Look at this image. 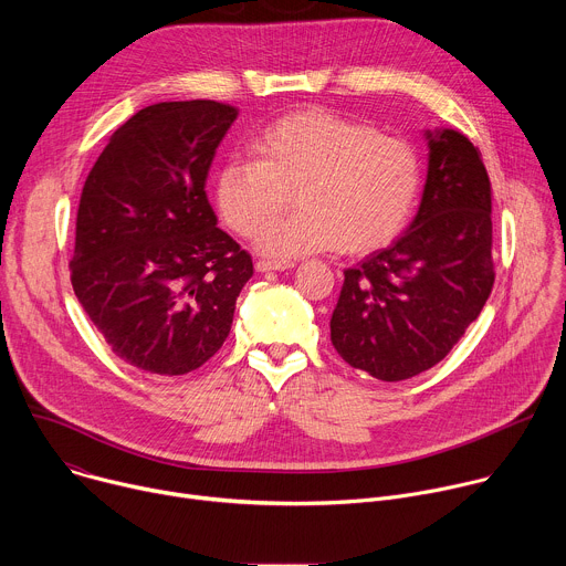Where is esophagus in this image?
<instances>
[{
    "label": "esophagus",
    "mask_w": 566,
    "mask_h": 566,
    "mask_svg": "<svg viewBox=\"0 0 566 566\" xmlns=\"http://www.w3.org/2000/svg\"><path fill=\"white\" fill-rule=\"evenodd\" d=\"M255 269L260 273H271V271H289L293 269V262H271V260H258Z\"/></svg>",
    "instance_id": "1"
}]
</instances>
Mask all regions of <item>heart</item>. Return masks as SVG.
<instances>
[{
    "instance_id": "1",
    "label": "heart",
    "mask_w": 566,
    "mask_h": 566,
    "mask_svg": "<svg viewBox=\"0 0 566 566\" xmlns=\"http://www.w3.org/2000/svg\"><path fill=\"white\" fill-rule=\"evenodd\" d=\"M253 158H230L217 175L221 219L241 237L260 233L273 258L340 249L367 255L410 223L421 168L396 136L327 109H300L266 125L251 140ZM301 210L284 222L292 195Z\"/></svg>"
}]
</instances>
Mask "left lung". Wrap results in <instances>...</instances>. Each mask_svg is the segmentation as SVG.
I'll use <instances>...</instances> for the list:
<instances>
[{
  "mask_svg": "<svg viewBox=\"0 0 566 566\" xmlns=\"http://www.w3.org/2000/svg\"><path fill=\"white\" fill-rule=\"evenodd\" d=\"M428 179L410 228L345 271L332 343L356 369L406 380L459 343L493 282V192L481 151L454 129L426 132Z\"/></svg>",
  "mask_w": 566,
  "mask_h": 566,
  "instance_id": "1",
  "label": "left lung"
}]
</instances>
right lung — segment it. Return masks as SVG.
Returning <instances> with one entry per match:
<instances>
[{
  "label": "right lung",
  "instance_id": "right-lung-1",
  "mask_svg": "<svg viewBox=\"0 0 566 566\" xmlns=\"http://www.w3.org/2000/svg\"><path fill=\"white\" fill-rule=\"evenodd\" d=\"M237 114L214 101L149 105L112 134L85 181L71 284L112 352L143 371L179 376L210 360L253 277L206 197Z\"/></svg>",
  "mask_w": 566,
  "mask_h": 566
}]
</instances>
